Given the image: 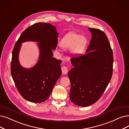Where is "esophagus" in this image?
Wrapping results in <instances>:
<instances>
[{
  "instance_id": "1",
  "label": "esophagus",
  "mask_w": 129,
  "mask_h": 129,
  "mask_svg": "<svg viewBox=\"0 0 129 129\" xmlns=\"http://www.w3.org/2000/svg\"><path fill=\"white\" fill-rule=\"evenodd\" d=\"M61 70H62V74L63 75H66V74H67L68 69V68L67 67L63 66L61 68Z\"/></svg>"
}]
</instances>
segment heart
Listing matches in <instances>:
<instances>
[{"mask_svg": "<svg viewBox=\"0 0 129 129\" xmlns=\"http://www.w3.org/2000/svg\"><path fill=\"white\" fill-rule=\"evenodd\" d=\"M88 43V41L86 37L74 32H70L62 39L60 45L63 50L71 49V54L75 57H79L86 52Z\"/></svg>", "mask_w": 129, "mask_h": 129, "instance_id": "heart-1", "label": "heart"}]
</instances>
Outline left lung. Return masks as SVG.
<instances>
[{
	"label": "left lung",
	"mask_w": 129,
	"mask_h": 129,
	"mask_svg": "<svg viewBox=\"0 0 129 129\" xmlns=\"http://www.w3.org/2000/svg\"><path fill=\"white\" fill-rule=\"evenodd\" d=\"M92 35L86 54L70 59L68 72L70 99L78 106L95 103L104 93L112 78L113 56L109 41L101 30L88 28Z\"/></svg>",
	"instance_id": "1"
}]
</instances>
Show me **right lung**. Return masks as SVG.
<instances>
[{
  "mask_svg": "<svg viewBox=\"0 0 129 129\" xmlns=\"http://www.w3.org/2000/svg\"><path fill=\"white\" fill-rule=\"evenodd\" d=\"M58 35L54 26L49 23H36L24 30L14 46L11 74L17 90L26 100L39 103L45 101L61 75L62 61L52 57V50L57 45ZM27 41L38 42L40 55L37 64L26 69L20 64L18 55L21 43Z\"/></svg>",
  "mask_w": 129,
  "mask_h": 129,
  "instance_id": "1",
  "label": "right lung"
}]
</instances>
